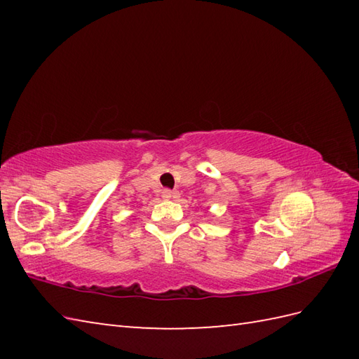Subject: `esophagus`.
Segmentation results:
<instances>
[{"instance_id": "obj_1", "label": "esophagus", "mask_w": 359, "mask_h": 359, "mask_svg": "<svg viewBox=\"0 0 359 359\" xmlns=\"http://www.w3.org/2000/svg\"><path fill=\"white\" fill-rule=\"evenodd\" d=\"M179 194L177 193H175V191H171V189H163V191H162V197H163V199H166V201H170V199H175V197H177Z\"/></svg>"}]
</instances>
